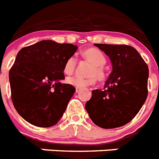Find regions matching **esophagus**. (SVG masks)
I'll list each match as a JSON object with an SVG mask.
<instances>
[{"label":"esophagus","mask_w":159,"mask_h":159,"mask_svg":"<svg viewBox=\"0 0 159 159\" xmlns=\"http://www.w3.org/2000/svg\"><path fill=\"white\" fill-rule=\"evenodd\" d=\"M80 90H81L80 89H79V88H75V93H78Z\"/></svg>","instance_id":"obj_1"}]
</instances>
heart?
I'll return each mask as SVG.
<instances>
[{
  "label": "heart",
  "instance_id": "b5f03b06",
  "mask_svg": "<svg viewBox=\"0 0 159 159\" xmlns=\"http://www.w3.org/2000/svg\"><path fill=\"white\" fill-rule=\"evenodd\" d=\"M82 56L87 61L93 64L89 71V77L70 76L66 80L68 84L79 89H84L86 87L95 84L96 78L99 81H104L106 79V72L104 66L106 64L107 59L102 51L96 48L87 49L82 52ZM77 59L75 57H70L65 63L63 66V72L66 75H70L74 72L77 65Z\"/></svg>",
  "mask_w": 159,
  "mask_h": 159
}]
</instances>
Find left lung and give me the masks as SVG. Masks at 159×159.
I'll return each mask as SVG.
<instances>
[{
    "label": "left lung",
    "instance_id": "left-lung-1",
    "mask_svg": "<svg viewBox=\"0 0 159 159\" xmlns=\"http://www.w3.org/2000/svg\"><path fill=\"white\" fill-rule=\"evenodd\" d=\"M95 46L110 58L112 70L104 90H93L85 108L91 120L99 127L117 128L132 120L144 104L148 95L149 68L133 47Z\"/></svg>",
    "mask_w": 159,
    "mask_h": 159
}]
</instances>
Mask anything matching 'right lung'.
Here are the masks:
<instances>
[{
    "mask_svg": "<svg viewBox=\"0 0 159 159\" xmlns=\"http://www.w3.org/2000/svg\"><path fill=\"white\" fill-rule=\"evenodd\" d=\"M78 47L43 40L23 47L9 70L13 106L20 116L38 127L58 123L75 89L66 84L63 66Z\"/></svg>",
    "mask_w": 159,
    "mask_h": 159,
    "instance_id": "obj_1",
    "label": "right lung"
}]
</instances>
